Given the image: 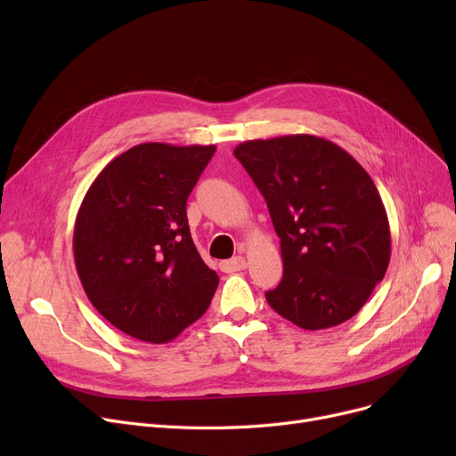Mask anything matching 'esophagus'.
Instances as JSON below:
<instances>
[{"mask_svg": "<svg viewBox=\"0 0 456 456\" xmlns=\"http://www.w3.org/2000/svg\"><path fill=\"white\" fill-rule=\"evenodd\" d=\"M246 268H248V262L244 256H232V258L222 262V272H225V273H234V272H240Z\"/></svg>", "mask_w": 456, "mask_h": 456, "instance_id": "34e87169", "label": "esophagus"}]
</instances>
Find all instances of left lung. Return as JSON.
I'll return each instance as SVG.
<instances>
[{"instance_id": "obj_1", "label": "left lung", "mask_w": 456, "mask_h": 456, "mask_svg": "<svg viewBox=\"0 0 456 456\" xmlns=\"http://www.w3.org/2000/svg\"><path fill=\"white\" fill-rule=\"evenodd\" d=\"M234 157L265 196L281 238L277 314L306 330L351 320L390 262V224L364 167L314 134L248 140Z\"/></svg>"}]
</instances>
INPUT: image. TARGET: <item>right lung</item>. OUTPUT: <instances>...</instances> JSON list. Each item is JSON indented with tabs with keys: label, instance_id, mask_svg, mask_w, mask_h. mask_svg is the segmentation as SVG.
<instances>
[{
	"label": "right lung",
	"instance_id": "1",
	"mask_svg": "<svg viewBox=\"0 0 456 456\" xmlns=\"http://www.w3.org/2000/svg\"><path fill=\"white\" fill-rule=\"evenodd\" d=\"M214 151L138 143L103 167L79 207L74 258L83 289L109 323L136 340H174L218 289L186 218V200Z\"/></svg>",
	"mask_w": 456,
	"mask_h": 456
}]
</instances>
